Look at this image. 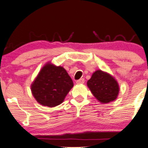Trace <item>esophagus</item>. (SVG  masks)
<instances>
[{
  "mask_svg": "<svg viewBox=\"0 0 148 148\" xmlns=\"http://www.w3.org/2000/svg\"><path fill=\"white\" fill-rule=\"evenodd\" d=\"M84 82H85L84 79H81L77 80V81H76V84H84Z\"/></svg>",
  "mask_w": 148,
  "mask_h": 148,
  "instance_id": "obj_1",
  "label": "esophagus"
}]
</instances>
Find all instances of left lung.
Returning a JSON list of instances; mask_svg holds the SVG:
<instances>
[{"label": "left lung", "mask_w": 148, "mask_h": 148, "mask_svg": "<svg viewBox=\"0 0 148 148\" xmlns=\"http://www.w3.org/2000/svg\"><path fill=\"white\" fill-rule=\"evenodd\" d=\"M93 95L101 103H109L118 97L119 86L111 74L101 70H97L87 82Z\"/></svg>", "instance_id": "8db88e82"}]
</instances>
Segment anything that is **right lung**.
I'll return each instance as SVG.
<instances>
[{"label":"right lung","instance_id":"right-lung-1","mask_svg":"<svg viewBox=\"0 0 148 148\" xmlns=\"http://www.w3.org/2000/svg\"><path fill=\"white\" fill-rule=\"evenodd\" d=\"M73 86L72 79L63 67L48 62L32 84L31 91L40 104L54 107L62 103Z\"/></svg>","mask_w":148,"mask_h":148}]
</instances>
